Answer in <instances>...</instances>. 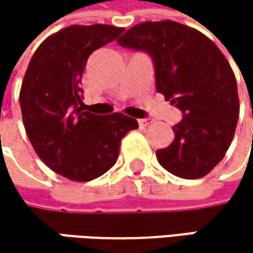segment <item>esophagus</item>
Instances as JSON below:
<instances>
[{"mask_svg": "<svg viewBox=\"0 0 253 253\" xmlns=\"http://www.w3.org/2000/svg\"><path fill=\"white\" fill-rule=\"evenodd\" d=\"M137 122H139V126L146 127L152 123V119H140V120H137Z\"/></svg>", "mask_w": 253, "mask_h": 253, "instance_id": "esophagus-1", "label": "esophagus"}]
</instances>
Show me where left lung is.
Wrapping results in <instances>:
<instances>
[{"label": "left lung", "mask_w": 253, "mask_h": 253, "mask_svg": "<svg viewBox=\"0 0 253 253\" xmlns=\"http://www.w3.org/2000/svg\"><path fill=\"white\" fill-rule=\"evenodd\" d=\"M123 48L149 54L155 86L181 111L174 140L158 149V163L181 178L208 174L226 155L239 120L234 73L204 33L171 20L133 26L117 39Z\"/></svg>", "instance_id": "left-lung-1"}]
</instances>
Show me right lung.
<instances>
[{
    "instance_id": "add662e5",
    "label": "right lung",
    "mask_w": 253,
    "mask_h": 253,
    "mask_svg": "<svg viewBox=\"0 0 253 253\" xmlns=\"http://www.w3.org/2000/svg\"><path fill=\"white\" fill-rule=\"evenodd\" d=\"M123 32L108 25L69 26L45 39L27 66L20 89L27 137L38 157L66 178L89 181L107 173L125 134L139 127L122 113L92 114L82 101L89 55Z\"/></svg>"
}]
</instances>
